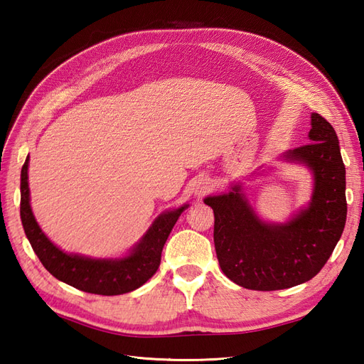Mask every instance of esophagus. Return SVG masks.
<instances>
[{"instance_id":"1","label":"esophagus","mask_w":364,"mask_h":364,"mask_svg":"<svg viewBox=\"0 0 364 364\" xmlns=\"http://www.w3.org/2000/svg\"><path fill=\"white\" fill-rule=\"evenodd\" d=\"M211 190H213V185H211V182H209V179L202 178V179H199V182H197L196 196L202 197V196H205L206 193H209Z\"/></svg>"}]
</instances>
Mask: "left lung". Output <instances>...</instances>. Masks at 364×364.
Returning a JSON list of instances; mask_svg holds the SVG:
<instances>
[{
    "label": "left lung",
    "mask_w": 364,
    "mask_h": 364,
    "mask_svg": "<svg viewBox=\"0 0 364 364\" xmlns=\"http://www.w3.org/2000/svg\"><path fill=\"white\" fill-rule=\"evenodd\" d=\"M311 142L284 155L314 173L310 206L287 225H266L253 213L240 186L206 197L214 211V245L220 269L249 290L272 291L310 281L322 270L346 223L345 164L334 127L311 115Z\"/></svg>",
    "instance_id": "1"
}]
</instances>
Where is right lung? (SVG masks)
Listing matches in <instances>:
<instances>
[{
  "instance_id": "right-lung-1",
  "label": "right lung",
  "mask_w": 364,
  "mask_h": 364,
  "mask_svg": "<svg viewBox=\"0 0 364 364\" xmlns=\"http://www.w3.org/2000/svg\"><path fill=\"white\" fill-rule=\"evenodd\" d=\"M27 170L28 156L21 170V220L33 250L54 278L86 293L115 296L141 287L156 273L165 241L186 206L161 214L127 258L112 261L68 255L51 243L33 217Z\"/></svg>"
}]
</instances>
